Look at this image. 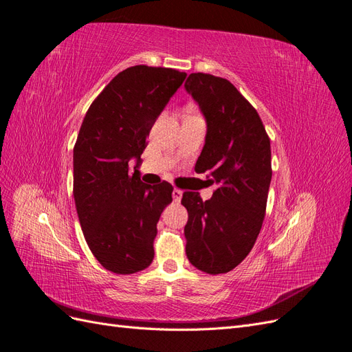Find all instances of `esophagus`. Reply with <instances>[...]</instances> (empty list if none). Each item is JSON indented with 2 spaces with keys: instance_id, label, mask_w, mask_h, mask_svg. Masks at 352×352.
I'll list each match as a JSON object with an SVG mask.
<instances>
[{
  "instance_id": "obj_1",
  "label": "esophagus",
  "mask_w": 352,
  "mask_h": 352,
  "mask_svg": "<svg viewBox=\"0 0 352 352\" xmlns=\"http://www.w3.org/2000/svg\"><path fill=\"white\" fill-rule=\"evenodd\" d=\"M173 197H174L175 202H179V201H182V197H183V192L179 190V188H174V190H173Z\"/></svg>"
}]
</instances>
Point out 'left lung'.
Segmentation results:
<instances>
[{"instance_id":"left-lung-1","label":"left lung","mask_w":352,"mask_h":352,"mask_svg":"<svg viewBox=\"0 0 352 352\" xmlns=\"http://www.w3.org/2000/svg\"><path fill=\"white\" fill-rule=\"evenodd\" d=\"M184 89L206 123L195 170L217 186L208 201L183 193L186 254L202 272L226 274L248 256L262 229L272 178L270 141L253 105L229 80L193 73Z\"/></svg>"}]
</instances>
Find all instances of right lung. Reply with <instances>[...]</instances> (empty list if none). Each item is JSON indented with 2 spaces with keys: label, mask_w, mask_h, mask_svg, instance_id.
<instances>
[{
  "label": "right lung",
  "mask_w": 352,
  "mask_h": 352,
  "mask_svg": "<svg viewBox=\"0 0 352 352\" xmlns=\"http://www.w3.org/2000/svg\"><path fill=\"white\" fill-rule=\"evenodd\" d=\"M186 76L173 68H126L83 119L73 156L74 202L90 251L110 272H140L155 257L157 221L173 202L174 188L166 182H141V155L150 129Z\"/></svg>",
  "instance_id": "1"
}]
</instances>
